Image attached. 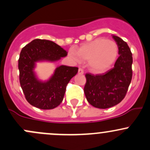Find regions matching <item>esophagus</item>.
Wrapping results in <instances>:
<instances>
[{"mask_svg": "<svg viewBox=\"0 0 150 150\" xmlns=\"http://www.w3.org/2000/svg\"><path fill=\"white\" fill-rule=\"evenodd\" d=\"M83 69H82V68H79L78 69V74H80V75H83Z\"/></svg>", "mask_w": 150, "mask_h": 150, "instance_id": "esophagus-1", "label": "esophagus"}]
</instances>
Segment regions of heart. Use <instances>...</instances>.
<instances>
[{"label": "heart", "mask_w": 150, "mask_h": 150, "mask_svg": "<svg viewBox=\"0 0 150 150\" xmlns=\"http://www.w3.org/2000/svg\"><path fill=\"white\" fill-rule=\"evenodd\" d=\"M69 54L77 62L88 61L91 69L94 72H102L115 62L118 46L114 41L99 38L84 43L78 50L69 48Z\"/></svg>", "instance_id": "obj_1"}]
</instances>
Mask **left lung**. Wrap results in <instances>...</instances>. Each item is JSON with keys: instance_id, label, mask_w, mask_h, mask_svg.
Masks as SVG:
<instances>
[{"instance_id": "obj_1", "label": "left lung", "mask_w": 150, "mask_h": 150, "mask_svg": "<svg viewBox=\"0 0 150 150\" xmlns=\"http://www.w3.org/2000/svg\"><path fill=\"white\" fill-rule=\"evenodd\" d=\"M118 46L119 57L105 73H86L84 93L88 103L99 109L119 104L125 98L132 79V53L126 42L113 35Z\"/></svg>"}]
</instances>
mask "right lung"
I'll return each mask as SVG.
<instances>
[{
    "mask_svg": "<svg viewBox=\"0 0 150 150\" xmlns=\"http://www.w3.org/2000/svg\"><path fill=\"white\" fill-rule=\"evenodd\" d=\"M67 55L65 50L48 40L35 39L22 48L18 60L19 83L25 99L31 105L42 110H51L62 103L67 86L76 75L78 68L59 66L46 82L38 81L33 69L37 62H55Z\"/></svg>",
    "mask_w": 150,
    "mask_h": 150,
    "instance_id": "add662e5",
    "label": "right lung"
}]
</instances>
